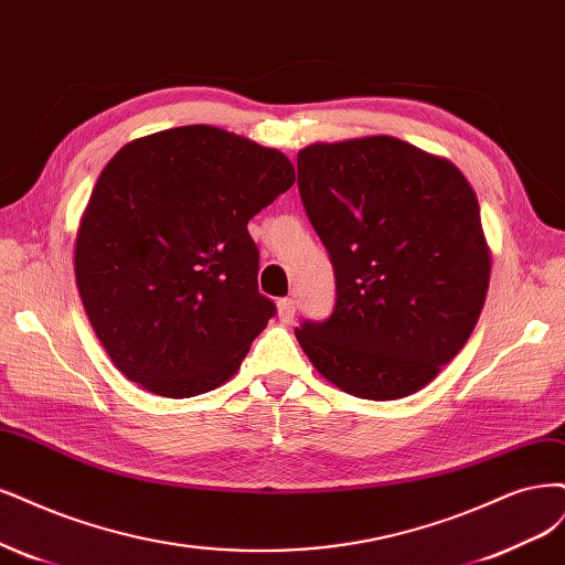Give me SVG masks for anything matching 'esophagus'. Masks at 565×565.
Here are the masks:
<instances>
[{
    "instance_id": "obj_1",
    "label": "esophagus",
    "mask_w": 565,
    "mask_h": 565,
    "mask_svg": "<svg viewBox=\"0 0 565 565\" xmlns=\"http://www.w3.org/2000/svg\"><path fill=\"white\" fill-rule=\"evenodd\" d=\"M295 310H297V306H295V299H280L278 301V318H280V322H291L295 320Z\"/></svg>"
}]
</instances>
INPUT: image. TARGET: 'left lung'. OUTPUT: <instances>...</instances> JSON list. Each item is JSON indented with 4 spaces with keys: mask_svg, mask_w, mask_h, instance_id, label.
Segmentation results:
<instances>
[{
    "mask_svg": "<svg viewBox=\"0 0 565 565\" xmlns=\"http://www.w3.org/2000/svg\"><path fill=\"white\" fill-rule=\"evenodd\" d=\"M306 215L329 249L337 306L295 329L310 364L343 393H418L475 332L491 280L468 178L391 135L297 153Z\"/></svg>",
    "mask_w": 565,
    "mask_h": 565,
    "instance_id": "left-lung-1",
    "label": "left lung"
}]
</instances>
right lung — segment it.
<instances>
[{"instance_id": "1", "label": "right lung", "mask_w": 565, "mask_h": 565, "mask_svg": "<svg viewBox=\"0 0 565 565\" xmlns=\"http://www.w3.org/2000/svg\"><path fill=\"white\" fill-rule=\"evenodd\" d=\"M295 180L282 151L215 126L151 132L114 153L76 231L74 276L128 381L182 399L238 372L276 313L257 289L247 222Z\"/></svg>"}]
</instances>
